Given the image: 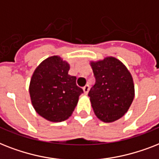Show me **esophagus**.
<instances>
[{
	"label": "esophagus",
	"mask_w": 159,
	"mask_h": 159,
	"mask_svg": "<svg viewBox=\"0 0 159 159\" xmlns=\"http://www.w3.org/2000/svg\"><path fill=\"white\" fill-rule=\"evenodd\" d=\"M83 90H84V93L85 94H87L88 93H89V86L85 85L83 88Z\"/></svg>",
	"instance_id": "1"
}]
</instances>
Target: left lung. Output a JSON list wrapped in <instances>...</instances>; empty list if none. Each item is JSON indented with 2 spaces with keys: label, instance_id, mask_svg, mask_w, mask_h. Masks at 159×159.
Masks as SVG:
<instances>
[{
  "label": "left lung",
  "instance_id": "obj_1",
  "mask_svg": "<svg viewBox=\"0 0 159 159\" xmlns=\"http://www.w3.org/2000/svg\"><path fill=\"white\" fill-rule=\"evenodd\" d=\"M95 84L89 97L97 117L112 122L124 116L134 97L133 79L127 68L114 57L92 62Z\"/></svg>",
  "mask_w": 159,
  "mask_h": 159
}]
</instances>
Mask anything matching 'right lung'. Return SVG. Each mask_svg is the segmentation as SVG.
I'll list each match as a JSON object with an SVG mask.
<instances>
[{"label": "right lung", "instance_id": "1", "mask_svg": "<svg viewBox=\"0 0 159 159\" xmlns=\"http://www.w3.org/2000/svg\"><path fill=\"white\" fill-rule=\"evenodd\" d=\"M70 66L57 56L37 67L32 76L29 93L35 111L47 120L61 122L71 116L84 91L76 77L68 75Z\"/></svg>", "mask_w": 159, "mask_h": 159}]
</instances>
